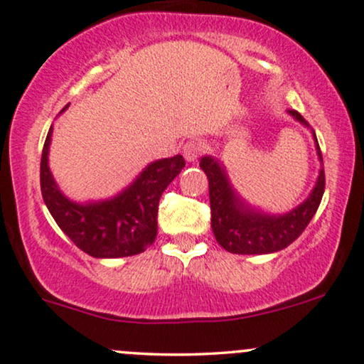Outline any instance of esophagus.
Wrapping results in <instances>:
<instances>
[{
  "mask_svg": "<svg viewBox=\"0 0 364 364\" xmlns=\"http://www.w3.org/2000/svg\"><path fill=\"white\" fill-rule=\"evenodd\" d=\"M205 149V144L202 140H188L186 145H183L182 149V154L183 157H186V160H188V162H193V160H197L202 155V152H204Z\"/></svg>",
  "mask_w": 364,
  "mask_h": 364,
  "instance_id": "1",
  "label": "esophagus"
}]
</instances>
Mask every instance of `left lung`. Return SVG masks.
I'll use <instances>...</instances> for the list:
<instances>
[{"label": "left lung", "instance_id": "8db88e82", "mask_svg": "<svg viewBox=\"0 0 364 364\" xmlns=\"http://www.w3.org/2000/svg\"><path fill=\"white\" fill-rule=\"evenodd\" d=\"M289 113L301 124L308 125V122L299 112L289 110ZM316 147H318V155L323 162L318 139H316ZM200 168L209 178L210 223L215 240L225 251L232 254H269L281 251L291 242H294L308 228L318 210L321 199H323L324 186H326L324 171L321 168L318 183L308 200L286 215H266L245 209L240 204L229 186L225 172L214 159H202Z\"/></svg>", "mask_w": 364, "mask_h": 364}]
</instances>
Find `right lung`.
Wrapping results in <instances>:
<instances>
[{
  "mask_svg": "<svg viewBox=\"0 0 364 364\" xmlns=\"http://www.w3.org/2000/svg\"><path fill=\"white\" fill-rule=\"evenodd\" d=\"M51 129L41 152V196L58 228L92 257L135 256L152 245L157 235L159 200L165 188L186 167L182 155L150 164L136 181L115 199L80 205L56 187L48 168Z\"/></svg>",
  "mask_w": 364,
  "mask_h": 364,
  "instance_id": "obj_1",
  "label": "right lung"
}]
</instances>
